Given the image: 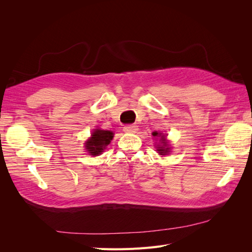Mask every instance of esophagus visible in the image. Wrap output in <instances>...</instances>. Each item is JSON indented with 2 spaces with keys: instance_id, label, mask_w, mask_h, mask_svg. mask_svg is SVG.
I'll list each match as a JSON object with an SVG mask.
<instances>
[{
  "instance_id": "34e87169",
  "label": "esophagus",
  "mask_w": 252,
  "mask_h": 252,
  "mask_svg": "<svg viewBox=\"0 0 252 252\" xmlns=\"http://www.w3.org/2000/svg\"><path fill=\"white\" fill-rule=\"evenodd\" d=\"M138 130V126L135 125H126L124 126V131L129 132V133H134Z\"/></svg>"
}]
</instances>
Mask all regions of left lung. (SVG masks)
Here are the masks:
<instances>
[{
  "label": "left lung",
  "mask_w": 252,
  "mask_h": 252,
  "mask_svg": "<svg viewBox=\"0 0 252 252\" xmlns=\"http://www.w3.org/2000/svg\"><path fill=\"white\" fill-rule=\"evenodd\" d=\"M152 135L156 136V138H158L159 143L157 145V151L158 152L161 156H165V155H169L170 152V147L169 144L166 140V136L163 133H159L158 131L152 132Z\"/></svg>",
  "instance_id": "obj_1"
}]
</instances>
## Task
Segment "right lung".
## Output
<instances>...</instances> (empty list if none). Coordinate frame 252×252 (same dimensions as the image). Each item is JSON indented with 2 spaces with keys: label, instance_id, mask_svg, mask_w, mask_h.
<instances>
[{
  "label": "right lung",
  "instance_id": "add662e5",
  "mask_svg": "<svg viewBox=\"0 0 252 252\" xmlns=\"http://www.w3.org/2000/svg\"><path fill=\"white\" fill-rule=\"evenodd\" d=\"M113 139V132L109 130L95 129L85 143V148L90 156H100L105 147Z\"/></svg>",
  "mask_w": 252,
  "mask_h": 252
}]
</instances>
